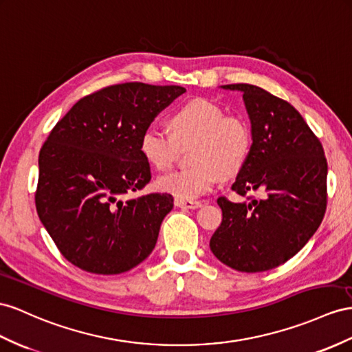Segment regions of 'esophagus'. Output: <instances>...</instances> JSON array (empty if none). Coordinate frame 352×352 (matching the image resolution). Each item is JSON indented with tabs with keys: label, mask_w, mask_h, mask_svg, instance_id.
<instances>
[{
	"label": "esophagus",
	"mask_w": 352,
	"mask_h": 352,
	"mask_svg": "<svg viewBox=\"0 0 352 352\" xmlns=\"http://www.w3.org/2000/svg\"><path fill=\"white\" fill-rule=\"evenodd\" d=\"M175 206H179V208H184V210H195V208H199L202 205V202L199 201H184V199H177L174 201Z\"/></svg>",
	"instance_id": "esophagus-1"
}]
</instances>
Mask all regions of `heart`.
<instances>
[{"mask_svg": "<svg viewBox=\"0 0 352 352\" xmlns=\"http://www.w3.org/2000/svg\"><path fill=\"white\" fill-rule=\"evenodd\" d=\"M169 133L148 128L140 138V151L156 170H168L179 155L188 150L192 166L159 178L162 192L178 199L193 201L211 192L223 177L238 174L245 165L251 148V129L236 114L208 99L196 98L179 105L168 119Z\"/></svg>", "mask_w": 352, "mask_h": 352, "instance_id": "heart-1", "label": "heart"}]
</instances>
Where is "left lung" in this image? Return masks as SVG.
Here are the masks:
<instances>
[{
  "label": "left lung",
  "instance_id": "left-lung-1",
  "mask_svg": "<svg viewBox=\"0 0 352 352\" xmlns=\"http://www.w3.org/2000/svg\"><path fill=\"white\" fill-rule=\"evenodd\" d=\"M251 120L250 155L232 184L245 202L220 196V228L210 248L239 272H263L285 263L318 229L327 206V159L300 113L265 89L238 83ZM263 195L256 198L252 193Z\"/></svg>",
  "mask_w": 352,
  "mask_h": 352
}]
</instances>
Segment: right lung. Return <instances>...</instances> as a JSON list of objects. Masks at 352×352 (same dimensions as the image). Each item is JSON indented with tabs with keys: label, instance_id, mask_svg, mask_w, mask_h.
<instances>
[{
	"label": "right lung",
	"instance_id": "right-lung-1",
	"mask_svg": "<svg viewBox=\"0 0 352 352\" xmlns=\"http://www.w3.org/2000/svg\"><path fill=\"white\" fill-rule=\"evenodd\" d=\"M184 92L138 82L107 86L80 99L52 129L38 156L35 206L69 263L117 275L150 256L174 197H128L151 179L140 138Z\"/></svg>",
	"mask_w": 352,
	"mask_h": 352
}]
</instances>
